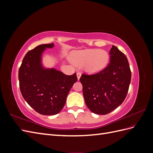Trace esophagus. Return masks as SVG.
<instances>
[{
  "mask_svg": "<svg viewBox=\"0 0 153 153\" xmlns=\"http://www.w3.org/2000/svg\"><path fill=\"white\" fill-rule=\"evenodd\" d=\"M76 76H77V79H78V80H79L80 77H81V73L78 72V73H76Z\"/></svg>",
  "mask_w": 153,
  "mask_h": 153,
  "instance_id": "34e87169",
  "label": "esophagus"
}]
</instances>
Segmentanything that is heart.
<instances>
[{
    "instance_id": "obj_1",
    "label": "heart",
    "mask_w": 153,
    "mask_h": 153,
    "mask_svg": "<svg viewBox=\"0 0 153 153\" xmlns=\"http://www.w3.org/2000/svg\"><path fill=\"white\" fill-rule=\"evenodd\" d=\"M72 62L89 73H98L106 68L109 61V54L104 50L85 49L71 54Z\"/></svg>"
}]
</instances>
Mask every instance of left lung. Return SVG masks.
<instances>
[{
    "instance_id": "obj_1",
    "label": "left lung",
    "mask_w": 153,
    "mask_h": 153,
    "mask_svg": "<svg viewBox=\"0 0 153 153\" xmlns=\"http://www.w3.org/2000/svg\"><path fill=\"white\" fill-rule=\"evenodd\" d=\"M109 54L110 62L103 70L92 75L83 74L80 78L85 104L96 114H107L121 105L131 82L126 55L114 45Z\"/></svg>"
}]
</instances>
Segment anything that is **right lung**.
<instances>
[{"label": "right lung", "mask_w": 153, "mask_h": 153, "mask_svg": "<svg viewBox=\"0 0 153 153\" xmlns=\"http://www.w3.org/2000/svg\"><path fill=\"white\" fill-rule=\"evenodd\" d=\"M54 44H44L29 51L18 71L22 96L31 107L42 115H52L61 112L67 96L77 81L76 74L66 75L55 68H46L42 55Z\"/></svg>", "instance_id": "add662e5"}]
</instances>
